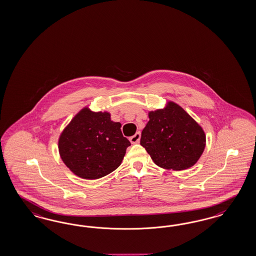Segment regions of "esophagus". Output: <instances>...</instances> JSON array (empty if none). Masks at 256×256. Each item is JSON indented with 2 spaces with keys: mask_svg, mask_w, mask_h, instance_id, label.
<instances>
[{
  "mask_svg": "<svg viewBox=\"0 0 256 256\" xmlns=\"http://www.w3.org/2000/svg\"><path fill=\"white\" fill-rule=\"evenodd\" d=\"M140 139V132H136L133 136L130 138V140L132 144H137V142H139Z\"/></svg>",
  "mask_w": 256,
  "mask_h": 256,
  "instance_id": "esophagus-1",
  "label": "esophagus"
}]
</instances>
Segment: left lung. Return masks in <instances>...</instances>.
Wrapping results in <instances>:
<instances>
[{"mask_svg": "<svg viewBox=\"0 0 256 256\" xmlns=\"http://www.w3.org/2000/svg\"><path fill=\"white\" fill-rule=\"evenodd\" d=\"M140 146L158 166L185 170L200 158L206 146V135L183 108L169 102L167 108L149 112Z\"/></svg>", "mask_w": 256, "mask_h": 256, "instance_id": "1", "label": "left lung"}]
</instances>
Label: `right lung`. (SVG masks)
<instances>
[{
    "label": "right lung",
    "mask_w": 256,
    "mask_h": 256,
    "mask_svg": "<svg viewBox=\"0 0 256 256\" xmlns=\"http://www.w3.org/2000/svg\"><path fill=\"white\" fill-rule=\"evenodd\" d=\"M130 142L121 124L108 112L82 110L62 132L59 152L62 162L78 176L98 179L114 172L122 162Z\"/></svg>",
    "instance_id": "1"
}]
</instances>
